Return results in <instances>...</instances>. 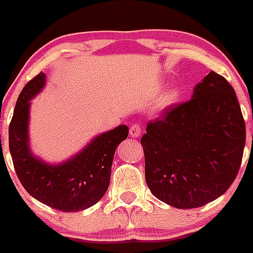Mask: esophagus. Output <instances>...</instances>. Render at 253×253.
Instances as JSON below:
<instances>
[{"instance_id": "obj_1", "label": "esophagus", "mask_w": 253, "mask_h": 253, "mask_svg": "<svg viewBox=\"0 0 253 253\" xmlns=\"http://www.w3.org/2000/svg\"><path fill=\"white\" fill-rule=\"evenodd\" d=\"M141 131H142V129H141V124L138 123H135L132 124L131 126H130V136L136 138V137H140L141 136Z\"/></svg>"}]
</instances>
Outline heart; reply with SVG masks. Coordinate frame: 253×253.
<instances>
[{"instance_id": "b5f03b06", "label": "heart", "mask_w": 253, "mask_h": 253, "mask_svg": "<svg viewBox=\"0 0 253 253\" xmlns=\"http://www.w3.org/2000/svg\"><path fill=\"white\" fill-rule=\"evenodd\" d=\"M178 97V89L176 86H170L164 91L159 97L158 105L160 107H168V106L172 105L173 102L177 100Z\"/></svg>"}]
</instances>
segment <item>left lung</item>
<instances>
[{"label":"left lung","mask_w":253,"mask_h":253,"mask_svg":"<svg viewBox=\"0 0 253 253\" xmlns=\"http://www.w3.org/2000/svg\"><path fill=\"white\" fill-rule=\"evenodd\" d=\"M141 138L152 194L177 209L200 208L227 192L243 159L246 129L234 89L211 71L192 99L149 122Z\"/></svg>","instance_id":"obj_1"}]
</instances>
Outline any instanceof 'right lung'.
<instances>
[{"label":"right lung","instance_id":"right-lung-1","mask_svg":"<svg viewBox=\"0 0 253 253\" xmlns=\"http://www.w3.org/2000/svg\"><path fill=\"white\" fill-rule=\"evenodd\" d=\"M41 72L24 86L9 124V152L15 172L26 192L39 202L76 212L99 202L110 186L111 168L119 143L129 134L126 124L96 135L84 147L61 163H48L35 156L30 145L31 100L44 89Z\"/></svg>","mask_w":253,"mask_h":253}]
</instances>
